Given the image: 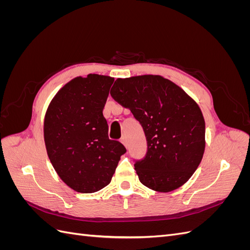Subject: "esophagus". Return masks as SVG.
<instances>
[{"instance_id": "34e87169", "label": "esophagus", "mask_w": 250, "mask_h": 250, "mask_svg": "<svg viewBox=\"0 0 250 250\" xmlns=\"http://www.w3.org/2000/svg\"><path fill=\"white\" fill-rule=\"evenodd\" d=\"M121 143L123 144V145L125 146V147H127V145H128V143H127V139L125 138V137H123L122 139H121Z\"/></svg>"}]
</instances>
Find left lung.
<instances>
[{"instance_id": "8db88e82", "label": "left lung", "mask_w": 250, "mask_h": 250, "mask_svg": "<svg viewBox=\"0 0 250 250\" xmlns=\"http://www.w3.org/2000/svg\"><path fill=\"white\" fill-rule=\"evenodd\" d=\"M111 97L130 109L143 127L147 153L135 161L141 183L170 192L198 168L206 148V123L192 98L175 83L157 75L117 79Z\"/></svg>"}]
</instances>
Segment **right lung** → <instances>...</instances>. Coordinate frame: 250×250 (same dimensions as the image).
Returning <instances> with one entry per match:
<instances>
[{
  "instance_id": "add662e5",
  "label": "right lung",
  "mask_w": 250,
  "mask_h": 250,
  "mask_svg": "<svg viewBox=\"0 0 250 250\" xmlns=\"http://www.w3.org/2000/svg\"><path fill=\"white\" fill-rule=\"evenodd\" d=\"M113 78L89 74L59 90L46 112L43 137L55 171L73 190L94 193L106 187L126 148L109 140L103 116Z\"/></svg>"
}]
</instances>
